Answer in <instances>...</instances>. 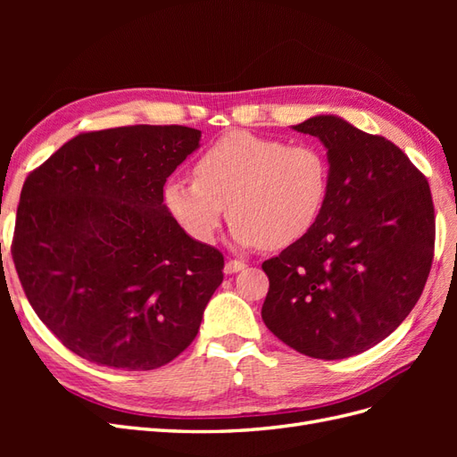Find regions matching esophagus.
Returning a JSON list of instances; mask_svg holds the SVG:
<instances>
[{
    "mask_svg": "<svg viewBox=\"0 0 457 457\" xmlns=\"http://www.w3.org/2000/svg\"><path fill=\"white\" fill-rule=\"evenodd\" d=\"M245 269V262L238 261V259H228L225 262V274H234V272H240Z\"/></svg>",
    "mask_w": 457,
    "mask_h": 457,
    "instance_id": "34e87169",
    "label": "esophagus"
}]
</instances>
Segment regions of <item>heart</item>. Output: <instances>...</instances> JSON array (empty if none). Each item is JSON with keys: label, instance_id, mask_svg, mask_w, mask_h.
Masks as SVG:
<instances>
[{"label": "heart", "instance_id": "1", "mask_svg": "<svg viewBox=\"0 0 457 457\" xmlns=\"http://www.w3.org/2000/svg\"><path fill=\"white\" fill-rule=\"evenodd\" d=\"M195 177L163 187L170 213L192 240L212 244L228 205L232 238L244 247H284L318 223L331 187L324 150L311 143L232 131L204 150Z\"/></svg>", "mask_w": 457, "mask_h": 457}]
</instances>
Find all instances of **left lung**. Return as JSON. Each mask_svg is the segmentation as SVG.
<instances>
[{
	"label": "left lung",
	"mask_w": 457,
	"mask_h": 457,
	"mask_svg": "<svg viewBox=\"0 0 457 457\" xmlns=\"http://www.w3.org/2000/svg\"><path fill=\"white\" fill-rule=\"evenodd\" d=\"M294 129L326 146L331 187L318 223L262 262L261 316L287 347L339 361L391 336L421 297L435 252L431 188L381 135L337 116Z\"/></svg>",
	"instance_id": "obj_1"
}]
</instances>
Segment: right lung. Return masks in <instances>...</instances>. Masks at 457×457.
<instances>
[{
  "label": "right lung",
  "instance_id": "right-lung-1",
  "mask_svg": "<svg viewBox=\"0 0 457 457\" xmlns=\"http://www.w3.org/2000/svg\"><path fill=\"white\" fill-rule=\"evenodd\" d=\"M200 137L185 126L79 133L26 177L11 245L19 280L86 361L156 370L195 341L225 259L177 223L163 185Z\"/></svg>",
  "mask_w": 457,
  "mask_h": 457
}]
</instances>
